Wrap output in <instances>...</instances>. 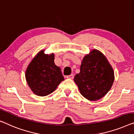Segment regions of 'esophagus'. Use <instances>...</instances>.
<instances>
[{
  "mask_svg": "<svg viewBox=\"0 0 134 134\" xmlns=\"http://www.w3.org/2000/svg\"><path fill=\"white\" fill-rule=\"evenodd\" d=\"M73 77H74V76H73V75H72V74H71V75H70L67 76V79H73Z\"/></svg>",
  "mask_w": 134,
  "mask_h": 134,
  "instance_id": "1",
  "label": "esophagus"
}]
</instances>
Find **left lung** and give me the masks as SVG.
Returning <instances> with one entry per match:
<instances>
[{
    "instance_id": "obj_1",
    "label": "left lung",
    "mask_w": 134,
    "mask_h": 134,
    "mask_svg": "<svg viewBox=\"0 0 134 134\" xmlns=\"http://www.w3.org/2000/svg\"><path fill=\"white\" fill-rule=\"evenodd\" d=\"M74 81L85 98L96 101L110 90L114 72L105 56L98 50L93 49L83 58L80 72L75 75Z\"/></svg>"
}]
</instances>
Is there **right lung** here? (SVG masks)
<instances>
[{
    "label": "right lung",
    "mask_w": 134,
    "mask_h": 134,
    "mask_svg": "<svg viewBox=\"0 0 134 134\" xmlns=\"http://www.w3.org/2000/svg\"><path fill=\"white\" fill-rule=\"evenodd\" d=\"M41 50L27 66L26 80L35 94L46 96L53 93L64 80L61 69L55 64L53 53L45 54Z\"/></svg>",
    "instance_id": "add662e5"
}]
</instances>
